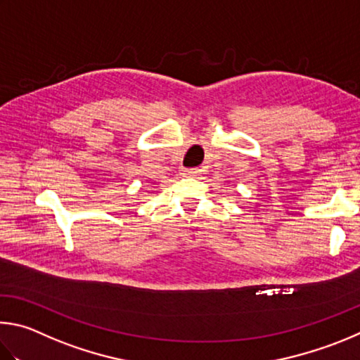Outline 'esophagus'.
I'll use <instances>...</instances> for the list:
<instances>
[{
    "label": "esophagus",
    "mask_w": 360,
    "mask_h": 360,
    "mask_svg": "<svg viewBox=\"0 0 360 360\" xmlns=\"http://www.w3.org/2000/svg\"><path fill=\"white\" fill-rule=\"evenodd\" d=\"M199 174H200V169H186V170H184L185 176H196Z\"/></svg>",
    "instance_id": "1"
}]
</instances>
